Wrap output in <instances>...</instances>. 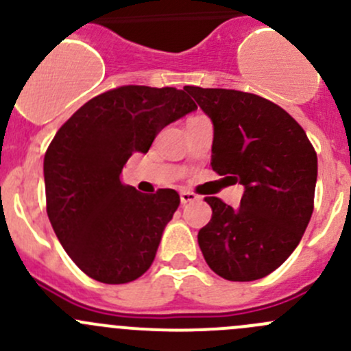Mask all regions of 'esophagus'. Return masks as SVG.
Wrapping results in <instances>:
<instances>
[{
  "label": "esophagus",
  "mask_w": 351,
  "mask_h": 351,
  "mask_svg": "<svg viewBox=\"0 0 351 351\" xmlns=\"http://www.w3.org/2000/svg\"><path fill=\"white\" fill-rule=\"evenodd\" d=\"M197 195L195 193H192V192H185V190H183V192H180V200H182V204L185 205V204H189V202H193V200H197Z\"/></svg>",
  "instance_id": "esophagus-1"
}]
</instances>
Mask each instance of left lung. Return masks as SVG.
<instances>
[{"mask_svg":"<svg viewBox=\"0 0 351 351\" xmlns=\"http://www.w3.org/2000/svg\"><path fill=\"white\" fill-rule=\"evenodd\" d=\"M212 120V169L244 186L238 208L207 197L212 219L198 231L208 267L231 282L277 270L314 208L317 156L302 127L278 105L236 90L186 86Z\"/></svg>","mask_w":351,"mask_h":351,"instance_id":"8db88e82","label":"left lung"}]
</instances>
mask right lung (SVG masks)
I'll list each match as a JSON object with an SVG mask.
<instances>
[{"mask_svg":"<svg viewBox=\"0 0 351 351\" xmlns=\"http://www.w3.org/2000/svg\"><path fill=\"white\" fill-rule=\"evenodd\" d=\"M197 110L176 88L120 86L91 98L58 130L44 158L47 215L71 260L101 284H127L149 270L180 195H146L120 182L134 153Z\"/></svg>","mask_w":351,"mask_h":351,"instance_id":"right-lung-1","label":"right lung"}]
</instances>
